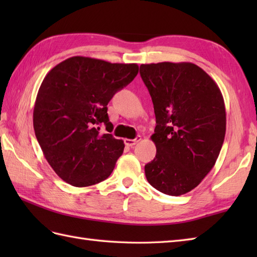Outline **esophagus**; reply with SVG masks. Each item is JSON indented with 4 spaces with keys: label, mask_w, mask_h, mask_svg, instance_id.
<instances>
[{
    "label": "esophagus",
    "mask_w": 257,
    "mask_h": 257,
    "mask_svg": "<svg viewBox=\"0 0 257 257\" xmlns=\"http://www.w3.org/2000/svg\"><path fill=\"white\" fill-rule=\"evenodd\" d=\"M140 140H141V137L140 136H138V137H136V139H124V144L128 147H133L136 144H138Z\"/></svg>",
    "instance_id": "esophagus-1"
}]
</instances>
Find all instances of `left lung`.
<instances>
[{
    "label": "left lung",
    "instance_id": "left-lung-1",
    "mask_svg": "<svg viewBox=\"0 0 257 257\" xmlns=\"http://www.w3.org/2000/svg\"><path fill=\"white\" fill-rule=\"evenodd\" d=\"M140 76L157 122L151 136L157 154L145 166L146 178L162 193L185 194L198 187L220 155L226 130L222 92L192 63L143 64Z\"/></svg>",
    "mask_w": 257,
    "mask_h": 257
}]
</instances>
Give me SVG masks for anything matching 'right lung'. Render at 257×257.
Masks as SVG:
<instances>
[{"label":"right lung","instance_id":"obj_1","mask_svg":"<svg viewBox=\"0 0 257 257\" xmlns=\"http://www.w3.org/2000/svg\"><path fill=\"white\" fill-rule=\"evenodd\" d=\"M137 64L74 56L52 68L38 89L33 124L43 155L65 182L84 188L110 176L124 144L111 130L107 105L137 76ZM111 133V132H109Z\"/></svg>","mask_w":257,"mask_h":257}]
</instances>
